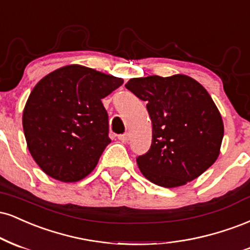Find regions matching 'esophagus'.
<instances>
[{
  "label": "esophagus",
  "mask_w": 250,
  "mask_h": 250,
  "mask_svg": "<svg viewBox=\"0 0 250 250\" xmlns=\"http://www.w3.org/2000/svg\"><path fill=\"white\" fill-rule=\"evenodd\" d=\"M118 139H119L122 143H127L128 140H130V134H128V133L120 134V136L118 137Z\"/></svg>",
  "instance_id": "1"
}]
</instances>
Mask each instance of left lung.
<instances>
[{
	"instance_id": "8db88e82",
	"label": "left lung",
	"mask_w": 250,
	"mask_h": 250,
	"mask_svg": "<svg viewBox=\"0 0 250 250\" xmlns=\"http://www.w3.org/2000/svg\"><path fill=\"white\" fill-rule=\"evenodd\" d=\"M126 89L146 102L152 144L137 158L139 169L158 186L179 187L215 163L224 123L207 90L185 75L132 78Z\"/></svg>"
}]
</instances>
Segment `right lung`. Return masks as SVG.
I'll list each match as a JSON object with an SVG mask.
<instances>
[{
	"label": "right lung",
	"instance_id": "add662e5",
	"mask_svg": "<svg viewBox=\"0 0 250 250\" xmlns=\"http://www.w3.org/2000/svg\"><path fill=\"white\" fill-rule=\"evenodd\" d=\"M123 79L67 65L41 79L23 111L28 148L49 177L76 183L89 175L111 139L102 99Z\"/></svg>",
	"mask_w": 250,
	"mask_h": 250
}]
</instances>
